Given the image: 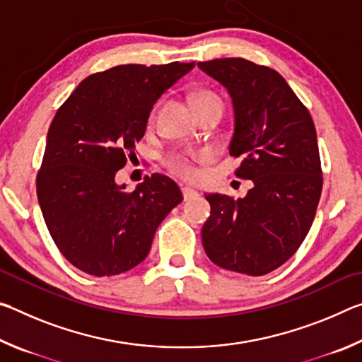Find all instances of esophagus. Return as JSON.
Returning a JSON list of instances; mask_svg holds the SVG:
<instances>
[{
	"label": "esophagus",
	"instance_id": "obj_1",
	"mask_svg": "<svg viewBox=\"0 0 362 362\" xmlns=\"http://www.w3.org/2000/svg\"><path fill=\"white\" fill-rule=\"evenodd\" d=\"M182 194H183V199L188 201L192 198H196V196H198V192H196V189H193V188H189V187H183Z\"/></svg>",
	"mask_w": 362,
	"mask_h": 362
}]
</instances>
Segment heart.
Listing matches in <instances>:
<instances>
[{
  "label": "heart",
  "instance_id": "heart-1",
  "mask_svg": "<svg viewBox=\"0 0 362 362\" xmlns=\"http://www.w3.org/2000/svg\"><path fill=\"white\" fill-rule=\"evenodd\" d=\"M194 103L196 107L211 105V103H218V105H222V100H220V97L217 94L211 93V90H201V93L196 94ZM156 110H158V105L153 108V112L150 115V122L155 121ZM199 159H203V156L201 155L188 156V155H180V153H174V155H169L166 159H164V164H166V168L170 170V173L182 177V179H194V177L198 175V169H196L194 163L199 161Z\"/></svg>",
  "mask_w": 362,
  "mask_h": 362
}]
</instances>
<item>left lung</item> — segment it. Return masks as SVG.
Segmentation results:
<instances>
[{
  "mask_svg": "<svg viewBox=\"0 0 362 362\" xmlns=\"http://www.w3.org/2000/svg\"><path fill=\"white\" fill-rule=\"evenodd\" d=\"M233 99L230 156L240 179L254 182L246 198L206 194L211 217L203 246L216 265L263 276L297 252L315 220L322 169L311 115L276 70L241 57L199 62Z\"/></svg>",
  "mask_w": 362,
  "mask_h": 362,
  "instance_id": "1",
  "label": "left lung"
}]
</instances>
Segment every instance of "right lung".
<instances>
[{
  "instance_id": "1",
  "label": "right lung",
  "mask_w": 362,
  "mask_h": 362,
  "mask_svg": "<svg viewBox=\"0 0 362 362\" xmlns=\"http://www.w3.org/2000/svg\"><path fill=\"white\" fill-rule=\"evenodd\" d=\"M193 66L127 64L94 73L54 116L36 194L54 243L81 272L102 278L137 267L159 223L183 201L163 174L145 175L134 192L115 175L136 155L153 103Z\"/></svg>"
}]
</instances>
